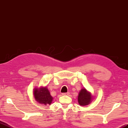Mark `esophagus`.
I'll return each mask as SVG.
<instances>
[{"instance_id":"1","label":"esophagus","mask_w":128,"mask_h":128,"mask_svg":"<svg viewBox=\"0 0 128 128\" xmlns=\"http://www.w3.org/2000/svg\"><path fill=\"white\" fill-rule=\"evenodd\" d=\"M69 94V93H62V95H63V96H67V95H68Z\"/></svg>"}]
</instances>
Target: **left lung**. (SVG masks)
Listing matches in <instances>:
<instances>
[{
    "instance_id": "left-lung-1",
    "label": "left lung",
    "mask_w": 128,
    "mask_h": 128,
    "mask_svg": "<svg viewBox=\"0 0 128 128\" xmlns=\"http://www.w3.org/2000/svg\"><path fill=\"white\" fill-rule=\"evenodd\" d=\"M78 99L79 104L84 106L90 104L93 99V96L90 92L87 91L85 88H82L80 92Z\"/></svg>"
}]
</instances>
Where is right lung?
Listing matches in <instances>:
<instances>
[{
    "label": "right lung",
    "mask_w": 128,
    "mask_h": 128,
    "mask_svg": "<svg viewBox=\"0 0 128 128\" xmlns=\"http://www.w3.org/2000/svg\"><path fill=\"white\" fill-rule=\"evenodd\" d=\"M33 94L35 100L40 104L44 105L51 104L53 98L46 87L40 88H35Z\"/></svg>",
    "instance_id": "right-lung-1"
}]
</instances>
